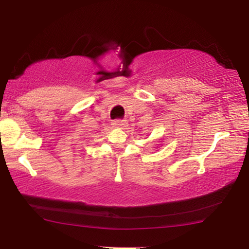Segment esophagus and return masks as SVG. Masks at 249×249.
<instances>
[{
	"instance_id": "34e87169",
	"label": "esophagus",
	"mask_w": 249,
	"mask_h": 249,
	"mask_svg": "<svg viewBox=\"0 0 249 249\" xmlns=\"http://www.w3.org/2000/svg\"><path fill=\"white\" fill-rule=\"evenodd\" d=\"M112 125L116 128H123V127H125L126 125H127V121H126V120H116V121L113 122Z\"/></svg>"
}]
</instances>
